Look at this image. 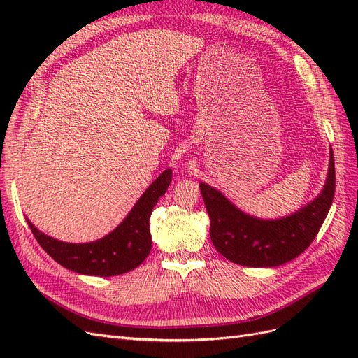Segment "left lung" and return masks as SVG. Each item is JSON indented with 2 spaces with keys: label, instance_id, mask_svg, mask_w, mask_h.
Instances as JSON below:
<instances>
[{
  "label": "left lung",
  "instance_id": "8db88e82",
  "mask_svg": "<svg viewBox=\"0 0 358 358\" xmlns=\"http://www.w3.org/2000/svg\"><path fill=\"white\" fill-rule=\"evenodd\" d=\"M334 158L320 196L296 213L280 220H258L246 215L220 191L200 183L210 218V239L221 255L246 267H276L299 257L315 239L334 197Z\"/></svg>",
  "mask_w": 358,
  "mask_h": 358
}]
</instances>
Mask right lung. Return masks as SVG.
<instances>
[{
  "label": "right lung",
  "instance_id": "add662e5",
  "mask_svg": "<svg viewBox=\"0 0 358 358\" xmlns=\"http://www.w3.org/2000/svg\"><path fill=\"white\" fill-rule=\"evenodd\" d=\"M171 182L167 169L150 183L127 218L103 239L90 243H67L38 231L27 220L40 246L58 264L76 273L90 276H117L129 272L145 262L152 248L149 218L158 199L164 196Z\"/></svg>",
  "mask_w": 358,
  "mask_h": 358
}]
</instances>
